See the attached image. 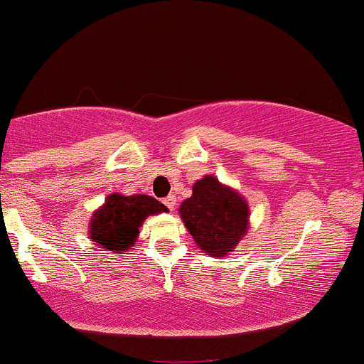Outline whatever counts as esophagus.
I'll return each instance as SVG.
<instances>
[{"instance_id": "obj_1", "label": "esophagus", "mask_w": 364, "mask_h": 364, "mask_svg": "<svg viewBox=\"0 0 364 364\" xmlns=\"http://www.w3.org/2000/svg\"><path fill=\"white\" fill-rule=\"evenodd\" d=\"M164 204H166L169 209H174V205H176V197H174V195H167V197L164 198Z\"/></svg>"}]
</instances>
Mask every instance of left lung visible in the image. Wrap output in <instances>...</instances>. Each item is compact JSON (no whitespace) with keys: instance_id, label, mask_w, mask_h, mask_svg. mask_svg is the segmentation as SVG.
<instances>
[{"instance_id":"left-lung-1","label":"left lung","mask_w":364,"mask_h":364,"mask_svg":"<svg viewBox=\"0 0 364 364\" xmlns=\"http://www.w3.org/2000/svg\"><path fill=\"white\" fill-rule=\"evenodd\" d=\"M179 213L197 246L213 256L227 255L247 232L246 200L213 176L195 183Z\"/></svg>"}]
</instances>
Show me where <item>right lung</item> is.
Instances as JSON below:
<instances>
[{
    "instance_id": "right-lung-1",
    "label": "right lung",
    "mask_w": 364,
    "mask_h": 364,
    "mask_svg": "<svg viewBox=\"0 0 364 364\" xmlns=\"http://www.w3.org/2000/svg\"><path fill=\"white\" fill-rule=\"evenodd\" d=\"M167 208L150 195L113 193L106 204L94 213L90 237L101 250L108 252L129 251L136 242L139 227L150 214L166 213Z\"/></svg>"
}]
</instances>
